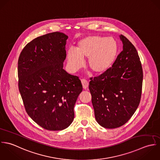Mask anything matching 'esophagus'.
<instances>
[{
	"mask_svg": "<svg viewBox=\"0 0 160 160\" xmlns=\"http://www.w3.org/2000/svg\"><path fill=\"white\" fill-rule=\"evenodd\" d=\"M81 82L83 85V88L84 89H87L88 87V82L85 79H82Z\"/></svg>",
	"mask_w": 160,
	"mask_h": 160,
	"instance_id": "esophagus-1",
	"label": "esophagus"
}]
</instances>
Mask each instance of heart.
Returning <instances> with one entry per match:
<instances>
[{
    "mask_svg": "<svg viewBox=\"0 0 160 160\" xmlns=\"http://www.w3.org/2000/svg\"><path fill=\"white\" fill-rule=\"evenodd\" d=\"M118 52L117 41L112 37L91 35L80 39L75 49L67 51V64L73 71L80 69L83 59L87 58V66L96 74L106 72L114 64Z\"/></svg>",
    "mask_w": 160,
    "mask_h": 160,
    "instance_id": "heart-1",
    "label": "heart"
}]
</instances>
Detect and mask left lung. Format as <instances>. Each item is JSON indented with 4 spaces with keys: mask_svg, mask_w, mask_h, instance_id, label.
Instances as JSON below:
<instances>
[{
    "mask_svg": "<svg viewBox=\"0 0 160 160\" xmlns=\"http://www.w3.org/2000/svg\"><path fill=\"white\" fill-rule=\"evenodd\" d=\"M123 50L106 72L90 78L92 95L97 122L114 128L125 124L137 110L141 99L143 70L137 49L122 34Z\"/></svg>",
    "mask_w": 160,
    "mask_h": 160,
    "instance_id": "obj_1",
    "label": "left lung"
}]
</instances>
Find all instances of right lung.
<instances>
[{
    "instance_id": "1",
    "label": "right lung",
    "mask_w": 160,
    "mask_h": 160,
    "mask_svg": "<svg viewBox=\"0 0 160 160\" xmlns=\"http://www.w3.org/2000/svg\"><path fill=\"white\" fill-rule=\"evenodd\" d=\"M67 39L60 32L39 36L25 46L18 58V89L26 112L48 130H61L71 124L74 105L83 90L79 78L63 69Z\"/></svg>"
}]
</instances>
